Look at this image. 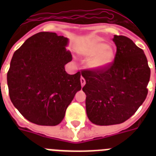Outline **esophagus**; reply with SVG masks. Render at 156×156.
I'll return each instance as SVG.
<instances>
[{
    "label": "esophagus",
    "instance_id": "esophagus-1",
    "mask_svg": "<svg viewBox=\"0 0 156 156\" xmlns=\"http://www.w3.org/2000/svg\"><path fill=\"white\" fill-rule=\"evenodd\" d=\"M80 82H81V85H82V87H83V86L85 85L86 80H85V78H83V77H81V78H80Z\"/></svg>",
    "mask_w": 156,
    "mask_h": 156
}]
</instances>
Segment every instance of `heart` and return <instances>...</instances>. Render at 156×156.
<instances>
[{
    "instance_id": "heart-1",
    "label": "heart",
    "mask_w": 156,
    "mask_h": 156,
    "mask_svg": "<svg viewBox=\"0 0 156 156\" xmlns=\"http://www.w3.org/2000/svg\"><path fill=\"white\" fill-rule=\"evenodd\" d=\"M87 56L92 59L90 61V66L94 69H99L109 66L114 59L113 50L107 47L104 43H95L88 48Z\"/></svg>"
}]
</instances>
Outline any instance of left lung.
Here are the masks:
<instances>
[{"label": "left lung", "mask_w": 156, "mask_h": 156, "mask_svg": "<svg viewBox=\"0 0 156 156\" xmlns=\"http://www.w3.org/2000/svg\"><path fill=\"white\" fill-rule=\"evenodd\" d=\"M113 61L103 69L82 70L86 84V109L98 126L121 124L133 116L148 93L151 69L144 52L129 38L114 35Z\"/></svg>", "instance_id": "1"}]
</instances>
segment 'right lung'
<instances>
[{
	"instance_id": "1",
	"label": "right lung",
	"mask_w": 156,
	"mask_h": 156,
	"mask_svg": "<svg viewBox=\"0 0 156 156\" xmlns=\"http://www.w3.org/2000/svg\"><path fill=\"white\" fill-rule=\"evenodd\" d=\"M68 39L53 32H39L28 38L13 53L7 73L11 102L30 122L58 125L67 107L81 90L80 72L66 73L72 55Z\"/></svg>"
}]
</instances>
